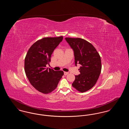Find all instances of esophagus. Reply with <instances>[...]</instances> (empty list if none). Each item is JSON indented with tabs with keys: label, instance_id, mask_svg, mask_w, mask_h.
<instances>
[{
	"label": "esophagus",
	"instance_id": "34e87169",
	"mask_svg": "<svg viewBox=\"0 0 129 129\" xmlns=\"http://www.w3.org/2000/svg\"><path fill=\"white\" fill-rule=\"evenodd\" d=\"M64 75H67V74H69V73H68V72H65L64 73Z\"/></svg>",
	"mask_w": 129,
	"mask_h": 129
}]
</instances>
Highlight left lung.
I'll return each instance as SVG.
<instances>
[{
  "mask_svg": "<svg viewBox=\"0 0 129 129\" xmlns=\"http://www.w3.org/2000/svg\"><path fill=\"white\" fill-rule=\"evenodd\" d=\"M73 50L75 64L81 65L80 74L75 75L72 86L81 92L89 90L95 85L101 72V57L92 44L81 38H66Z\"/></svg>",
  "mask_w": 129,
  "mask_h": 129,
  "instance_id": "8db88e82",
  "label": "left lung"
}]
</instances>
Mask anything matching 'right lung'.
<instances>
[{"label":"right lung","mask_w":129,"mask_h":129,"mask_svg":"<svg viewBox=\"0 0 129 129\" xmlns=\"http://www.w3.org/2000/svg\"><path fill=\"white\" fill-rule=\"evenodd\" d=\"M63 38L62 36L47 37L39 40L31 46L25 56L26 75L32 86L44 94L55 90L64 74L62 71H55L46 67L54 50Z\"/></svg>","instance_id":"obj_1"}]
</instances>
